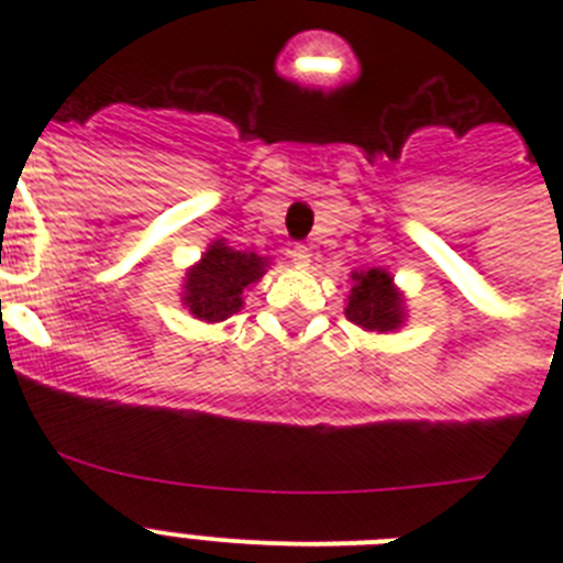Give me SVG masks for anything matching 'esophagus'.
Here are the masks:
<instances>
[{"label":"esophagus","mask_w":563,"mask_h":563,"mask_svg":"<svg viewBox=\"0 0 563 563\" xmlns=\"http://www.w3.org/2000/svg\"><path fill=\"white\" fill-rule=\"evenodd\" d=\"M290 262L296 267H310V247H307V245H292L290 247Z\"/></svg>","instance_id":"esophagus-1"}]
</instances>
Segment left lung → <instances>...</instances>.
Wrapping results in <instances>:
<instances>
[{
	"mask_svg": "<svg viewBox=\"0 0 563 563\" xmlns=\"http://www.w3.org/2000/svg\"><path fill=\"white\" fill-rule=\"evenodd\" d=\"M355 287L350 292V305H346V318L355 321L357 327L372 332H389L400 327L402 307L400 296L391 287L389 273L372 271L355 273Z\"/></svg>",
	"mask_w": 563,
	"mask_h": 563,
	"instance_id": "left-lung-1",
	"label": "left lung"
}]
</instances>
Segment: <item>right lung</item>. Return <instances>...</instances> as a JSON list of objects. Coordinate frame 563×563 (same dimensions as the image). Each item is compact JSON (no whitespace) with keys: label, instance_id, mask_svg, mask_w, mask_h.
Masks as SVG:
<instances>
[{"label":"right lung","instance_id":"obj_1","mask_svg":"<svg viewBox=\"0 0 563 563\" xmlns=\"http://www.w3.org/2000/svg\"><path fill=\"white\" fill-rule=\"evenodd\" d=\"M265 273V258L247 251H233L225 242H213L202 262L188 273V310L202 321H225L242 307V290Z\"/></svg>","mask_w":563,"mask_h":563}]
</instances>
